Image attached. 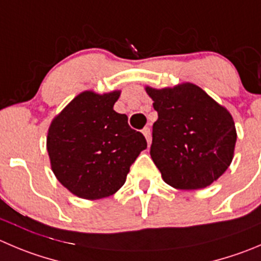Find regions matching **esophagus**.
Returning a JSON list of instances; mask_svg holds the SVG:
<instances>
[{
	"label": "esophagus",
	"instance_id": "1",
	"mask_svg": "<svg viewBox=\"0 0 261 261\" xmlns=\"http://www.w3.org/2000/svg\"><path fill=\"white\" fill-rule=\"evenodd\" d=\"M142 133H143V136L146 137V140H147V143L150 145L151 143V129L148 128V126H145V128L142 129Z\"/></svg>",
	"mask_w": 261,
	"mask_h": 261
}]
</instances>
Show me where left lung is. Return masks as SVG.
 I'll use <instances>...</instances> for the list:
<instances>
[{
  "instance_id": "8db88e82",
  "label": "left lung",
  "mask_w": 261,
  "mask_h": 261,
  "mask_svg": "<svg viewBox=\"0 0 261 261\" xmlns=\"http://www.w3.org/2000/svg\"><path fill=\"white\" fill-rule=\"evenodd\" d=\"M146 92L158 111L150 153L164 182L187 191L212 185L233 159L230 114L192 83Z\"/></svg>"
}]
</instances>
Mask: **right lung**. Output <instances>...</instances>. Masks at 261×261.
<instances>
[{
  "label": "right lung",
  "mask_w": 261,
  "mask_h": 261,
  "mask_svg": "<svg viewBox=\"0 0 261 261\" xmlns=\"http://www.w3.org/2000/svg\"><path fill=\"white\" fill-rule=\"evenodd\" d=\"M119 92L76 96L51 123L47 151L59 182L78 197L97 200L125 183L129 168L147 147L128 116L114 110Z\"/></svg>",
  "instance_id": "right-lung-1"
}]
</instances>
